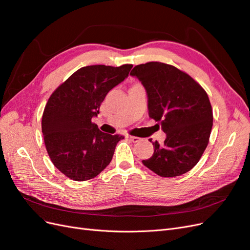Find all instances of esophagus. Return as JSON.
Listing matches in <instances>:
<instances>
[{"mask_svg":"<svg viewBox=\"0 0 250 250\" xmlns=\"http://www.w3.org/2000/svg\"><path fill=\"white\" fill-rule=\"evenodd\" d=\"M128 139H129L131 142H133V143H137V142H139L141 139L140 138H138V137H132V135H128L127 137Z\"/></svg>","mask_w":250,"mask_h":250,"instance_id":"esophagus-1","label":"esophagus"}]
</instances>
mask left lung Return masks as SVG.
<instances>
[{"label":"left lung","mask_w":250,"mask_h":250,"mask_svg":"<svg viewBox=\"0 0 250 250\" xmlns=\"http://www.w3.org/2000/svg\"><path fill=\"white\" fill-rule=\"evenodd\" d=\"M145 86L149 117L166 132L152 142L153 155L143 164L162 177H176L194 168L206 150L213 110L206 90L190 75L171 64L151 62L130 72Z\"/></svg>","instance_id":"left-lung-1"}]
</instances>
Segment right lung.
<instances>
[{"instance_id":"add662e5","label":"right lung","mask_w":250,"mask_h":250,"mask_svg":"<svg viewBox=\"0 0 250 250\" xmlns=\"http://www.w3.org/2000/svg\"><path fill=\"white\" fill-rule=\"evenodd\" d=\"M131 67L83 66L50 96L42 131L53 165L66 177L92 179L109 165L118 142L124 137L100 131L92 118L99 115L105 96L128 76Z\"/></svg>"}]
</instances>
